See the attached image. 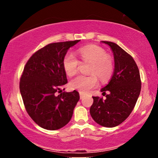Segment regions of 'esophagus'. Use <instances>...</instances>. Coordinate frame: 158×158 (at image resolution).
<instances>
[{"label": "esophagus", "instance_id": "34e87169", "mask_svg": "<svg viewBox=\"0 0 158 158\" xmlns=\"http://www.w3.org/2000/svg\"><path fill=\"white\" fill-rule=\"evenodd\" d=\"M84 97V94H83V93H80V98H81V99H82Z\"/></svg>", "mask_w": 158, "mask_h": 158}]
</instances>
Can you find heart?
I'll list each match as a JSON object with an SVG mask.
<instances>
[{
	"mask_svg": "<svg viewBox=\"0 0 158 158\" xmlns=\"http://www.w3.org/2000/svg\"><path fill=\"white\" fill-rule=\"evenodd\" d=\"M83 61L91 62L90 67L89 76L80 75L70 82V87L81 93H87L96 86L98 77L101 81H106L110 78L114 70L113 60L102 47L95 44H90L81 47L77 50ZM79 61L74 54L68 52L62 60V66L65 73L69 76L76 74ZM97 75L96 76L95 75Z\"/></svg>",
	"mask_w": 158,
	"mask_h": 158,
	"instance_id": "heart-1",
	"label": "heart"
}]
</instances>
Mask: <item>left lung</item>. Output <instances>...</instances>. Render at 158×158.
Masks as SVG:
<instances>
[{
  "label": "left lung",
  "instance_id": "8db88e82",
  "mask_svg": "<svg viewBox=\"0 0 158 158\" xmlns=\"http://www.w3.org/2000/svg\"><path fill=\"white\" fill-rule=\"evenodd\" d=\"M111 48L114 55V70L109 83L101 91L106 98L94 96L90 114L97 124L114 127L124 122L135 107L141 90L139 71L131 55L118 44L101 42Z\"/></svg>",
  "mask_w": 158,
  "mask_h": 158
}]
</instances>
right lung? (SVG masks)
<instances>
[{"label": "right lung", "mask_w": 158, "mask_h": 158, "mask_svg": "<svg viewBox=\"0 0 158 158\" xmlns=\"http://www.w3.org/2000/svg\"><path fill=\"white\" fill-rule=\"evenodd\" d=\"M81 40L56 42L30 57L20 80V92L26 110L34 122L48 130L65 126L73 116L79 93L56 92L68 83L62 60L68 49Z\"/></svg>", "instance_id": "add662e5"}]
</instances>
